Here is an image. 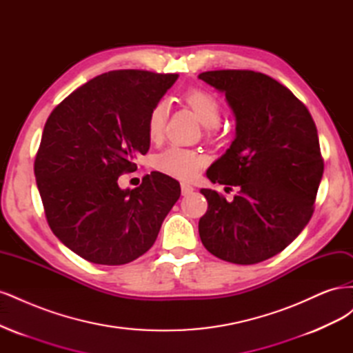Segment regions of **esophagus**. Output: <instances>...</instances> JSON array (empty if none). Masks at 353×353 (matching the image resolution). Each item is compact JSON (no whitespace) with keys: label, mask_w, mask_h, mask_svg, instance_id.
Returning a JSON list of instances; mask_svg holds the SVG:
<instances>
[{"label":"esophagus","mask_w":353,"mask_h":353,"mask_svg":"<svg viewBox=\"0 0 353 353\" xmlns=\"http://www.w3.org/2000/svg\"><path fill=\"white\" fill-rule=\"evenodd\" d=\"M193 191H194V188L190 184H185V183L181 184V193H183V196H190Z\"/></svg>","instance_id":"1"}]
</instances>
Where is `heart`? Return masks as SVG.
<instances>
[{
	"label": "heart",
	"instance_id": "heart-1",
	"mask_svg": "<svg viewBox=\"0 0 353 353\" xmlns=\"http://www.w3.org/2000/svg\"><path fill=\"white\" fill-rule=\"evenodd\" d=\"M183 101L196 113L199 121L208 126V130H212L219 123L222 108L219 100L212 92L200 88L188 90L183 95ZM168 112L169 108L165 100L157 101L148 112L145 130L150 141L156 143L162 138ZM203 165H205V157L196 150L181 145H170L163 152H160L154 159V166L159 172L183 181L194 178Z\"/></svg>",
	"mask_w": 353,
	"mask_h": 353
}]
</instances>
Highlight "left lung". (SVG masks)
<instances>
[{"instance_id":"left-lung-1","label":"left lung","mask_w":353,"mask_h":353,"mask_svg":"<svg viewBox=\"0 0 353 353\" xmlns=\"http://www.w3.org/2000/svg\"><path fill=\"white\" fill-rule=\"evenodd\" d=\"M199 79L225 94L236 116V138L206 175L239 188L232 201L200 190L208 200L200 239L222 261L259 263L284 250L312 216L324 172L316 126L306 105L268 74L210 70Z\"/></svg>"}]
</instances>
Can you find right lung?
Wrapping results in <instances>:
<instances>
[{"label": "right lung", "instance_id": "add662e5", "mask_svg": "<svg viewBox=\"0 0 353 353\" xmlns=\"http://www.w3.org/2000/svg\"><path fill=\"white\" fill-rule=\"evenodd\" d=\"M176 73L113 70L91 79L51 112L35 157V178L54 236L85 261L123 265L154 244L181 196L160 172L122 190L150 148L145 122Z\"/></svg>", "mask_w": 353, "mask_h": 353}]
</instances>
